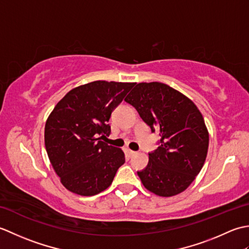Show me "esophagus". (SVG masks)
Segmentation results:
<instances>
[{"mask_svg":"<svg viewBox=\"0 0 249 249\" xmlns=\"http://www.w3.org/2000/svg\"><path fill=\"white\" fill-rule=\"evenodd\" d=\"M127 153H128L129 157H133L134 155H136V154H137V152H135V151H131V150H128V151H127Z\"/></svg>","mask_w":249,"mask_h":249,"instance_id":"obj_1","label":"esophagus"}]
</instances>
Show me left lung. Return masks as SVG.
<instances>
[{
	"label": "left lung",
	"instance_id": "1",
	"mask_svg": "<svg viewBox=\"0 0 249 249\" xmlns=\"http://www.w3.org/2000/svg\"><path fill=\"white\" fill-rule=\"evenodd\" d=\"M125 102L157 133L158 147L149 153V163L137 171L144 187L161 197L184 192L203 167L209 133L203 116L192 100L160 82H142Z\"/></svg>",
	"mask_w": 249,
	"mask_h": 249
}]
</instances>
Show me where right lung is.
Masks as SVG:
<instances>
[{"label": "right lung", "instance_id": "1", "mask_svg": "<svg viewBox=\"0 0 249 249\" xmlns=\"http://www.w3.org/2000/svg\"><path fill=\"white\" fill-rule=\"evenodd\" d=\"M135 83L94 81L68 92L45 126L52 167L70 192L94 196L107 189L125 162L123 151L98 139L109 136L112 111Z\"/></svg>", "mask_w": 249, "mask_h": 249}]
</instances>
